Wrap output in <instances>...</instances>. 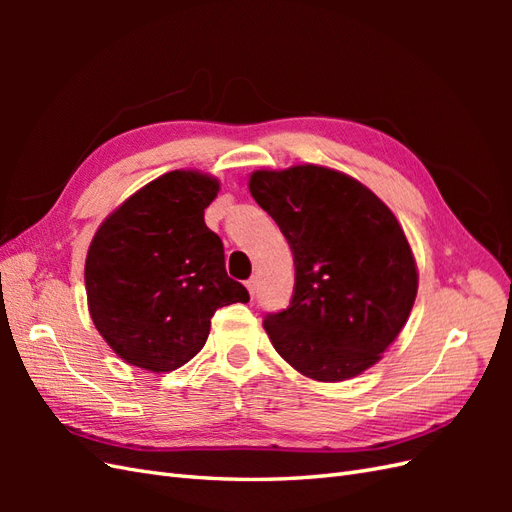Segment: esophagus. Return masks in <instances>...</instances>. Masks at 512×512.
I'll list each match as a JSON object with an SVG mask.
<instances>
[{"label": "esophagus", "mask_w": 512, "mask_h": 512, "mask_svg": "<svg viewBox=\"0 0 512 512\" xmlns=\"http://www.w3.org/2000/svg\"><path fill=\"white\" fill-rule=\"evenodd\" d=\"M245 286H247V290H250V294H252V299H254V294H256V288H258V280L256 277H250V280L245 282Z\"/></svg>", "instance_id": "obj_1"}]
</instances>
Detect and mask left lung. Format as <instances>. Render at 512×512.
I'll return each instance as SVG.
<instances>
[{
  "instance_id": "obj_1",
  "label": "left lung",
  "mask_w": 512,
  "mask_h": 512,
  "mask_svg": "<svg viewBox=\"0 0 512 512\" xmlns=\"http://www.w3.org/2000/svg\"><path fill=\"white\" fill-rule=\"evenodd\" d=\"M250 192L294 258L290 305L262 320L275 350L320 382L378 363L404 329L418 286L391 209L363 183L314 164L256 170Z\"/></svg>"
}]
</instances>
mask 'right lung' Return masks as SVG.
Here are the masks:
<instances>
[{
    "mask_svg": "<svg viewBox=\"0 0 512 512\" xmlns=\"http://www.w3.org/2000/svg\"><path fill=\"white\" fill-rule=\"evenodd\" d=\"M220 183L173 170L108 215L89 245L85 286L96 329L123 361L173 371L205 346L220 307L250 301L205 224Z\"/></svg>",
    "mask_w": 512,
    "mask_h": 512,
    "instance_id": "1",
    "label": "right lung"
}]
</instances>
